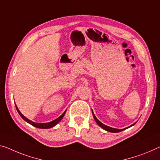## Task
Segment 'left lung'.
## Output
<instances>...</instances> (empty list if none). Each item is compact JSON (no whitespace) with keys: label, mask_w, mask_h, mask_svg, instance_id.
I'll list each match as a JSON object with an SVG mask.
<instances>
[{"label":"left lung","mask_w":160,"mask_h":160,"mask_svg":"<svg viewBox=\"0 0 160 160\" xmlns=\"http://www.w3.org/2000/svg\"><path fill=\"white\" fill-rule=\"evenodd\" d=\"M92 114H93V117H94V120L96 121V122H97V124L98 125H99V127H102V128L103 129L106 130V131L109 132H113V133H117V132H122V131H123V130H124V129H128V128H129V127L134 126V125L135 124H136V122H135L134 124H132L131 126H129V127H127V128H124V129H115V128H112V127H109V126H107V125H105V124H103V123L99 121V120L98 119L97 117H96V116L94 115V112H93V111H92Z\"/></svg>","instance_id":"8db88e82"}]
</instances>
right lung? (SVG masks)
Returning <instances> with one entry per match:
<instances>
[{"mask_svg":"<svg viewBox=\"0 0 160 160\" xmlns=\"http://www.w3.org/2000/svg\"><path fill=\"white\" fill-rule=\"evenodd\" d=\"M16 107L17 112H18L19 115H20V116L21 117L22 119L25 120V121L26 122H28V124H31L32 126L36 127H37V128H39V129H50V128H52V127L56 126V125L59 122L61 119H62V118L63 117V116H64V114H66V111L63 112V114H61L59 117H58L57 119H54V120H53V121H51V122H48V123H36V122H33L31 121L30 119H27L26 117H24L23 115L21 114V112L19 111V109H18V107H17L16 105Z\"/></svg>","mask_w":160,"mask_h":160,"instance_id":"add662e5","label":"right lung"}]
</instances>
